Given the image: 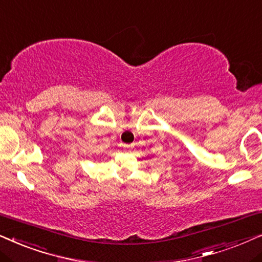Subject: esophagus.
<instances>
[{"mask_svg": "<svg viewBox=\"0 0 262 262\" xmlns=\"http://www.w3.org/2000/svg\"><path fill=\"white\" fill-rule=\"evenodd\" d=\"M123 148L127 149V151H129V149L133 148V145H123Z\"/></svg>", "mask_w": 262, "mask_h": 262, "instance_id": "1", "label": "esophagus"}]
</instances>
